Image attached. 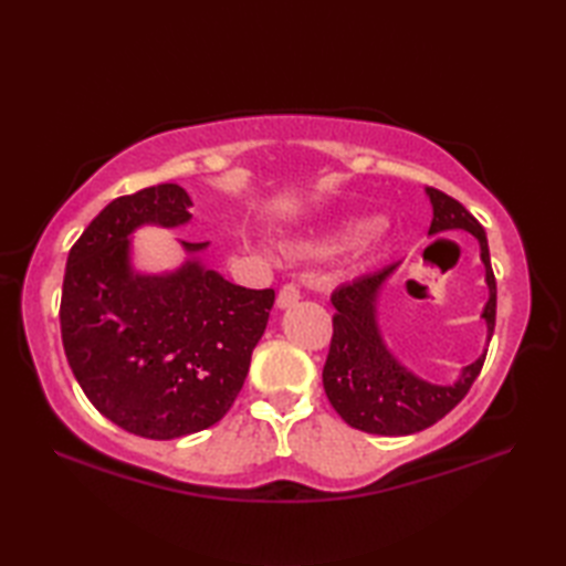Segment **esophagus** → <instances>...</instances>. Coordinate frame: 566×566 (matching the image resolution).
<instances>
[{"label":"esophagus","instance_id":"1","mask_svg":"<svg viewBox=\"0 0 566 566\" xmlns=\"http://www.w3.org/2000/svg\"><path fill=\"white\" fill-rule=\"evenodd\" d=\"M298 290L294 284H284L282 290H280V294H276V308L280 311H284V308H292L296 302H298Z\"/></svg>","mask_w":566,"mask_h":566}]
</instances>
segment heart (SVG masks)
Wrapping results in <instances>:
<instances>
[{
  "label": "heart",
  "instance_id": "heart-1",
  "mask_svg": "<svg viewBox=\"0 0 566 566\" xmlns=\"http://www.w3.org/2000/svg\"><path fill=\"white\" fill-rule=\"evenodd\" d=\"M381 219L379 216H350V219H343L333 223L328 231L302 238L294 243V250L298 252H338L347 248H357L367 243V240L379 231Z\"/></svg>",
  "mask_w": 566,
  "mask_h": 566
}]
</instances>
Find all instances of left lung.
<instances>
[{
	"instance_id": "left-lung-1",
	"label": "left lung",
	"mask_w": 566,
	"mask_h": 566,
	"mask_svg": "<svg viewBox=\"0 0 566 566\" xmlns=\"http://www.w3.org/2000/svg\"><path fill=\"white\" fill-rule=\"evenodd\" d=\"M432 207L428 235L464 231L479 243V260L484 264L489 298L482 308L486 323V345L496 326V280L491 272L489 243L484 228L460 201L426 187ZM401 262H394L375 274H365L353 284L335 290L331 302L333 340L323 367V389L331 406L347 426L371 436H413L438 423L460 403L482 371L486 347L474 363L460 369L452 381L423 379L394 355L379 323V302Z\"/></svg>"
}]
</instances>
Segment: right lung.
<instances>
[{
	"instance_id": "1",
	"label": "right lung",
	"mask_w": 566,
	"mask_h": 566,
	"mask_svg": "<svg viewBox=\"0 0 566 566\" xmlns=\"http://www.w3.org/2000/svg\"><path fill=\"white\" fill-rule=\"evenodd\" d=\"M191 201L177 185L118 197L67 255L60 333L84 396L134 436L172 440L226 416L250 369L274 304L203 262L209 243L177 240L175 270L136 264L138 228H179Z\"/></svg>"
}]
</instances>
